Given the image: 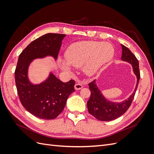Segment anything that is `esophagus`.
<instances>
[{
    "label": "esophagus",
    "instance_id": "esophagus-1",
    "mask_svg": "<svg viewBox=\"0 0 154 154\" xmlns=\"http://www.w3.org/2000/svg\"><path fill=\"white\" fill-rule=\"evenodd\" d=\"M82 87H83L82 84H81L80 83H76L75 85H74V88H75L76 90H80L81 88H82Z\"/></svg>",
    "mask_w": 154,
    "mask_h": 154
}]
</instances>
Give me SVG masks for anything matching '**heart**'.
<instances>
[{
	"label": "heart",
	"mask_w": 154,
	"mask_h": 154,
	"mask_svg": "<svg viewBox=\"0 0 154 154\" xmlns=\"http://www.w3.org/2000/svg\"><path fill=\"white\" fill-rule=\"evenodd\" d=\"M114 50L108 43L96 41H82L71 45L66 52L67 62L62 61V66L66 71H71V65L80 68L83 66V71L87 75H93L113 58ZM69 63L68 64V63Z\"/></svg>",
	"instance_id": "obj_1"
}]
</instances>
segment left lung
<instances>
[{
    "mask_svg": "<svg viewBox=\"0 0 154 154\" xmlns=\"http://www.w3.org/2000/svg\"><path fill=\"white\" fill-rule=\"evenodd\" d=\"M122 60L128 62L132 65L134 72L137 76V80L136 88L132 94L127 100L123 101L122 103H117L107 101L105 98L101 94L99 88L97 87L95 80H93L88 83L89 90L91 91V96L87 101L88 111L89 114L100 121L108 122V121L114 120L125 114L131 105L137 88L139 81L140 79L138 60L128 48L122 44Z\"/></svg>",
    "mask_w": 154,
    "mask_h": 154,
    "instance_id": "obj_1",
    "label": "left lung"
}]
</instances>
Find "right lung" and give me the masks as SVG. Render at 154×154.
<instances>
[{
  "instance_id": "obj_1",
  "label": "right lung",
  "mask_w": 154,
  "mask_h": 154,
  "mask_svg": "<svg viewBox=\"0 0 154 154\" xmlns=\"http://www.w3.org/2000/svg\"><path fill=\"white\" fill-rule=\"evenodd\" d=\"M66 35L48 33L32 41L18 57L15 71L17 90L22 106L37 118L53 119L63 111L69 96L74 91L75 81L62 82L51 73L39 85H32L27 69L32 60L53 56L57 60Z\"/></svg>"
}]
</instances>
